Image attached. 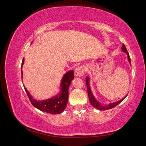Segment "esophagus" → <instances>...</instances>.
I'll return each mask as SVG.
<instances>
[{
    "instance_id": "34e87169",
    "label": "esophagus",
    "mask_w": 146,
    "mask_h": 146,
    "mask_svg": "<svg viewBox=\"0 0 146 146\" xmlns=\"http://www.w3.org/2000/svg\"><path fill=\"white\" fill-rule=\"evenodd\" d=\"M86 72V68H84V66H81L80 67H78L77 68H76V70L75 71V75L76 76H82Z\"/></svg>"
}]
</instances>
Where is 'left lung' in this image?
<instances>
[{
    "instance_id": "obj_1",
    "label": "left lung",
    "mask_w": 146,
    "mask_h": 146,
    "mask_svg": "<svg viewBox=\"0 0 146 146\" xmlns=\"http://www.w3.org/2000/svg\"><path fill=\"white\" fill-rule=\"evenodd\" d=\"M122 51H123V52L126 53V54L127 55L128 60H129V62L131 63V58H130V56H129V53H128V51L127 50L126 48H125L124 44H123V45H122ZM86 86H87V90H88V96H89V99H90L91 104L92 105L94 108H97V110H110V109L115 108V106H117V105L119 104L121 102H122V100L125 98V97H124L123 98H122V100L118 101V102L110 104H108L107 106H102V105H101L98 102L97 100L95 99V97H93V94H92V93H91V90L90 89V85H89V78L88 77L86 78ZM125 97H126V96H125Z\"/></svg>"
}]
</instances>
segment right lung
<instances>
[{
	"label": "right lung",
	"mask_w": 146,
	"mask_h": 146,
	"mask_svg": "<svg viewBox=\"0 0 146 146\" xmlns=\"http://www.w3.org/2000/svg\"><path fill=\"white\" fill-rule=\"evenodd\" d=\"M24 61L23 58V62H22V66L24 64ZM22 76H23V71H22ZM73 78L74 73L73 70L66 73L64 75L62 80L60 93L56 97L45 100L38 101L35 100L34 98H32L27 89L26 88H24V89H25L29 100L34 107L37 108L38 110L42 111L46 113H51L53 115L59 114L65 110L66 106H67L69 96V86H70V84Z\"/></svg>",
	"instance_id": "obj_1"
}]
</instances>
